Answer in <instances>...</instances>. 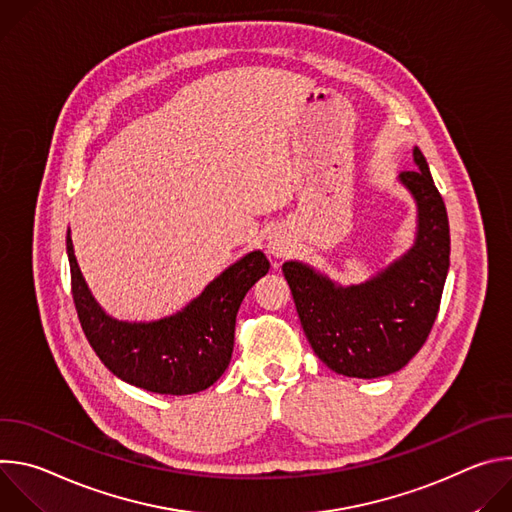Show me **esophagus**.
<instances>
[{"instance_id":"1","label":"esophagus","mask_w":512,"mask_h":512,"mask_svg":"<svg viewBox=\"0 0 512 512\" xmlns=\"http://www.w3.org/2000/svg\"><path fill=\"white\" fill-rule=\"evenodd\" d=\"M267 249H269V253H271L273 257H285V255L289 253L287 241L281 239L279 235H273V233L267 237Z\"/></svg>"}]
</instances>
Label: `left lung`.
<instances>
[{"mask_svg": "<svg viewBox=\"0 0 512 512\" xmlns=\"http://www.w3.org/2000/svg\"><path fill=\"white\" fill-rule=\"evenodd\" d=\"M413 160L417 168L397 178L417 204L407 253L358 285H340L302 261L281 267L308 342L338 375L377 379L401 371L440 310L450 269L448 212L419 148Z\"/></svg>", "mask_w": 512, "mask_h": 512, "instance_id": "obj_1", "label": "left lung"}]
</instances>
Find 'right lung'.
I'll use <instances>...</instances> for the list:
<instances>
[{
    "label": "right lung",
    "mask_w": 512,
    "mask_h": 512,
    "mask_svg": "<svg viewBox=\"0 0 512 512\" xmlns=\"http://www.w3.org/2000/svg\"><path fill=\"white\" fill-rule=\"evenodd\" d=\"M72 300L83 332L105 367L121 381L160 395H192L227 371L235 322L247 291L269 271L263 251H251L214 277L180 312L125 322L109 316L93 298L66 233Z\"/></svg>",
    "instance_id": "obj_1"
}]
</instances>
